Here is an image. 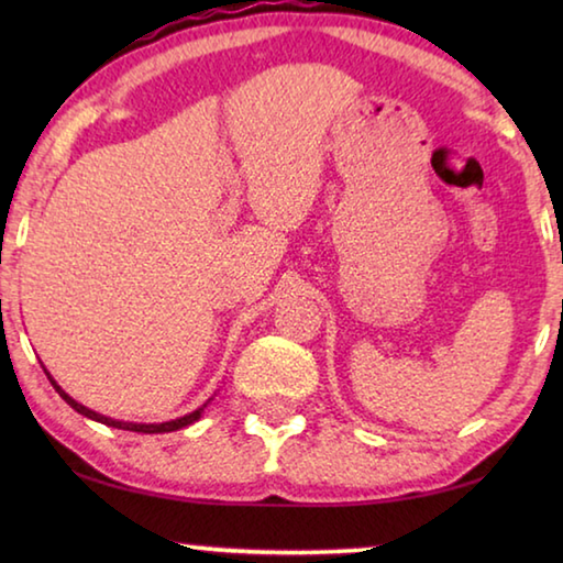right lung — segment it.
Returning a JSON list of instances; mask_svg holds the SVG:
<instances>
[{"label": "right lung", "instance_id": "obj_1", "mask_svg": "<svg viewBox=\"0 0 563 563\" xmlns=\"http://www.w3.org/2000/svg\"><path fill=\"white\" fill-rule=\"evenodd\" d=\"M44 373H46V367H44ZM46 377H49V383L54 385V389L56 393H59V397L64 399L66 405L69 407H74L76 412L79 415H84V417H89V419H93V422H101V424H107V427H117V430H126V432H144V434H164V432H176V430H180V427H188V424H194V422H198V419H201V415H203V409L208 407V402H211V399H208V402L203 405V407H198V409H194V412L190 415H184V417H178V419H170V422H158V424H144V422H121V419H111V417H107V415H99V412H93V409H89V407H84L81 402H76L74 397H69L64 393V389L56 385V379L46 373Z\"/></svg>", "mask_w": 563, "mask_h": 563}]
</instances>
